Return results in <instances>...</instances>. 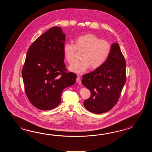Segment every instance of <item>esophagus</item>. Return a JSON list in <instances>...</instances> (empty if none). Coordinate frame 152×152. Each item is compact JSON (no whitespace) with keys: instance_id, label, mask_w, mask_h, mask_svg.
I'll list each match as a JSON object with an SVG mask.
<instances>
[{"instance_id":"esophagus-1","label":"esophagus","mask_w":152,"mask_h":152,"mask_svg":"<svg viewBox=\"0 0 152 152\" xmlns=\"http://www.w3.org/2000/svg\"><path fill=\"white\" fill-rule=\"evenodd\" d=\"M76 81H77V83H79V84H81V83L80 77H77V80Z\"/></svg>"}]
</instances>
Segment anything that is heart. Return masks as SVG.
<instances>
[{
  "instance_id": "obj_1",
  "label": "heart",
  "mask_w": 152,
  "mask_h": 152,
  "mask_svg": "<svg viewBox=\"0 0 152 152\" xmlns=\"http://www.w3.org/2000/svg\"><path fill=\"white\" fill-rule=\"evenodd\" d=\"M111 49L109 42L87 33L77 37L75 44L66 43L63 51L65 58L69 64L75 61L77 50L83 51L80 55L81 60L69 67L71 71L80 75L90 66L92 69H96L103 65L109 56Z\"/></svg>"
}]
</instances>
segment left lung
<instances>
[{"instance_id": "obj_1", "label": "left lung", "mask_w": 152, "mask_h": 152, "mask_svg": "<svg viewBox=\"0 0 152 152\" xmlns=\"http://www.w3.org/2000/svg\"><path fill=\"white\" fill-rule=\"evenodd\" d=\"M126 62L119 45L113 43L103 65L83 76L81 83L91 94L84 102V107L88 111L100 114L116 105L126 81Z\"/></svg>"}]
</instances>
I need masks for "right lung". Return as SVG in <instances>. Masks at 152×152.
Returning a JSON list of instances; mask_svg holds the SVG:
<instances>
[{
    "label": "right lung",
    "instance_id": "1",
    "mask_svg": "<svg viewBox=\"0 0 152 152\" xmlns=\"http://www.w3.org/2000/svg\"><path fill=\"white\" fill-rule=\"evenodd\" d=\"M65 34L54 26L40 36L30 47L22 74L26 94L39 110L58 107L62 92L75 84L77 75L66 72L63 47Z\"/></svg>",
    "mask_w": 152,
    "mask_h": 152
}]
</instances>
